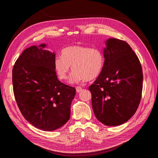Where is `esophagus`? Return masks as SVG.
I'll return each mask as SVG.
<instances>
[{
  "mask_svg": "<svg viewBox=\"0 0 158 158\" xmlns=\"http://www.w3.org/2000/svg\"><path fill=\"white\" fill-rule=\"evenodd\" d=\"M82 90V87H80V86L76 87V92H77L78 93L80 92Z\"/></svg>",
  "mask_w": 158,
  "mask_h": 158,
  "instance_id": "34e87169",
  "label": "esophagus"
}]
</instances>
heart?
Here are the masks:
<instances>
[{"mask_svg": "<svg viewBox=\"0 0 158 158\" xmlns=\"http://www.w3.org/2000/svg\"><path fill=\"white\" fill-rule=\"evenodd\" d=\"M103 64L101 51L81 45L66 47L61 52V57H57L54 62L55 71L61 80L68 78L70 66L72 67L74 71L71 78L73 82L96 78L102 73Z\"/></svg>", "mask_w": 158, "mask_h": 158, "instance_id": "heart-1", "label": "heart"}]
</instances>
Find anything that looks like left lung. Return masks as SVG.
Here are the masks:
<instances>
[{"instance_id":"left-lung-1","label":"left lung","mask_w":158,"mask_h":158,"mask_svg":"<svg viewBox=\"0 0 158 158\" xmlns=\"http://www.w3.org/2000/svg\"><path fill=\"white\" fill-rule=\"evenodd\" d=\"M103 67L89 87L94 113L107 126L129 120L139 106L143 74L140 60L125 41L110 38L104 48Z\"/></svg>"}]
</instances>
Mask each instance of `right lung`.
Here are the masks:
<instances>
[{"label": "right lung", "mask_w": 158, "mask_h": 158, "mask_svg": "<svg viewBox=\"0 0 158 158\" xmlns=\"http://www.w3.org/2000/svg\"><path fill=\"white\" fill-rule=\"evenodd\" d=\"M31 46L25 49L12 69L14 97L26 120L36 128L52 131L69 120L76 89L57 78L55 54Z\"/></svg>", "instance_id": "1"}]
</instances>
